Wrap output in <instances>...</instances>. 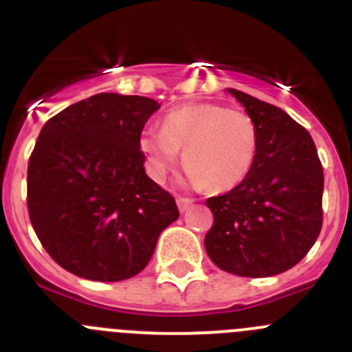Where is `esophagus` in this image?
Wrapping results in <instances>:
<instances>
[{
  "label": "esophagus",
  "instance_id": "1",
  "mask_svg": "<svg viewBox=\"0 0 352 352\" xmlns=\"http://www.w3.org/2000/svg\"><path fill=\"white\" fill-rule=\"evenodd\" d=\"M176 203H178V208H179V211H186L188 210V208H190V204H192V199H188V197H178L176 199Z\"/></svg>",
  "mask_w": 352,
  "mask_h": 352
}]
</instances>
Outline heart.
<instances>
[{
	"mask_svg": "<svg viewBox=\"0 0 352 352\" xmlns=\"http://www.w3.org/2000/svg\"><path fill=\"white\" fill-rule=\"evenodd\" d=\"M257 125L250 114L219 104H194L170 111L162 130L141 135L149 176L164 179L183 149L188 178L211 192H226L243 182L257 155Z\"/></svg>",
	"mask_w": 352,
	"mask_h": 352,
	"instance_id": "b5f03b06",
	"label": "heart"
}]
</instances>
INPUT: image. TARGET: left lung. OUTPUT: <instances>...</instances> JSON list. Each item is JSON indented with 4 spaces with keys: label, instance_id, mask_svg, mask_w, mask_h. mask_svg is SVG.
Instances as JSON below:
<instances>
[{
    "label": "left lung",
    "instance_id": "obj_1",
    "mask_svg": "<svg viewBox=\"0 0 352 352\" xmlns=\"http://www.w3.org/2000/svg\"><path fill=\"white\" fill-rule=\"evenodd\" d=\"M257 125V155L232 190L206 201L213 226L204 247L220 270L272 276L296 266L322 227L324 174L310 133L280 107L238 89Z\"/></svg>",
    "mask_w": 352,
    "mask_h": 352
}]
</instances>
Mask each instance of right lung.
<instances>
[{
	"mask_svg": "<svg viewBox=\"0 0 352 352\" xmlns=\"http://www.w3.org/2000/svg\"><path fill=\"white\" fill-rule=\"evenodd\" d=\"M160 105L98 93L42 126L28 162V213L61 268L98 282L138 275L179 217L173 195L148 178L141 133Z\"/></svg>",
	"mask_w": 352,
	"mask_h": 352,
	"instance_id": "1",
	"label": "right lung"
}]
</instances>
